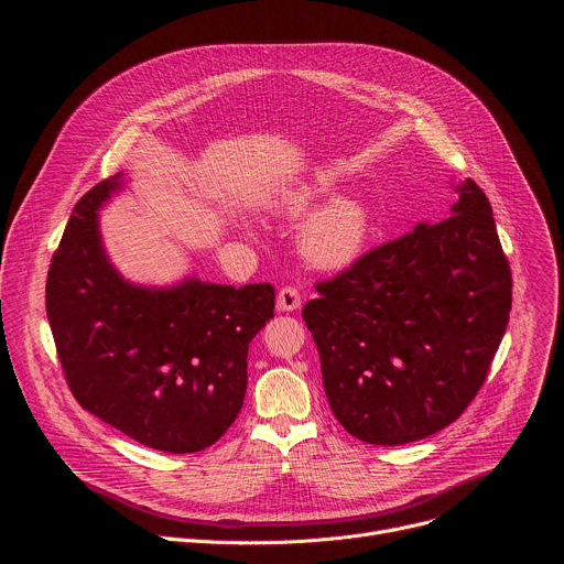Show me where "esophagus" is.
I'll use <instances>...</instances> for the list:
<instances>
[{
  "instance_id": "34e87169",
  "label": "esophagus",
  "mask_w": 564,
  "mask_h": 564,
  "mask_svg": "<svg viewBox=\"0 0 564 564\" xmlns=\"http://www.w3.org/2000/svg\"><path fill=\"white\" fill-rule=\"evenodd\" d=\"M276 307H279V312H294V310H299L301 307L299 290L292 288V285L281 288L279 294H276Z\"/></svg>"
}]
</instances>
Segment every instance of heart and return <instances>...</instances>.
Here are the masks:
<instances>
[{
	"label": "heart",
	"instance_id": "1",
	"mask_svg": "<svg viewBox=\"0 0 564 564\" xmlns=\"http://www.w3.org/2000/svg\"><path fill=\"white\" fill-rule=\"evenodd\" d=\"M330 194L326 181L283 189L272 209L285 218H301ZM372 229L370 207L359 196H335L312 212L299 229V252L318 270H346L364 252Z\"/></svg>",
	"mask_w": 564,
	"mask_h": 564
}]
</instances>
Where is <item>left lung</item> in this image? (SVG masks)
I'll list each match as a JSON object with an SVG mask.
<instances>
[{
  "mask_svg": "<svg viewBox=\"0 0 564 564\" xmlns=\"http://www.w3.org/2000/svg\"><path fill=\"white\" fill-rule=\"evenodd\" d=\"M453 216L420 223L333 281L303 321L337 422L397 446L453 424L487 379L511 312V270L494 209L470 178Z\"/></svg>",
  "mask_w": 564,
  "mask_h": 564,
  "instance_id": "1",
  "label": "left lung"
}]
</instances>
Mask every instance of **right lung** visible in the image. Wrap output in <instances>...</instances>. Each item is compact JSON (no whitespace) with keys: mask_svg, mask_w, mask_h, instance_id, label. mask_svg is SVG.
<instances>
[{"mask_svg":"<svg viewBox=\"0 0 564 564\" xmlns=\"http://www.w3.org/2000/svg\"><path fill=\"white\" fill-rule=\"evenodd\" d=\"M122 185L116 174L79 198L53 254L46 316L57 357L85 411L149 448L196 453L243 406L250 341L274 316V288L127 281L98 223Z\"/></svg>","mask_w":564,"mask_h":564,"instance_id":"right-lung-1","label":"right lung"}]
</instances>
